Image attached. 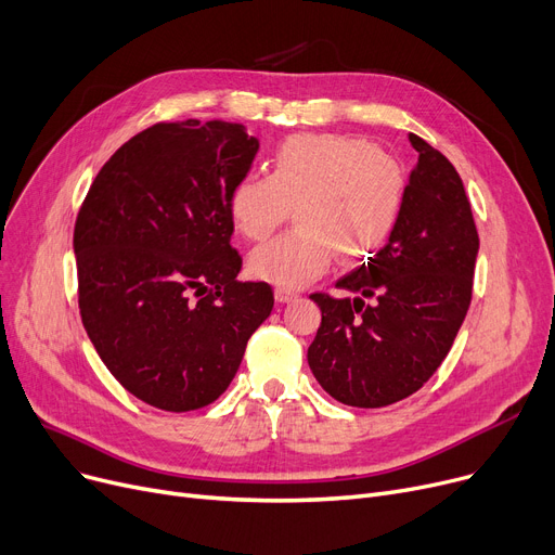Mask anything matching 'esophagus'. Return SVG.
Listing matches in <instances>:
<instances>
[{
	"label": "esophagus",
	"instance_id": "esophagus-1",
	"mask_svg": "<svg viewBox=\"0 0 555 555\" xmlns=\"http://www.w3.org/2000/svg\"><path fill=\"white\" fill-rule=\"evenodd\" d=\"M274 299H276L279 304H287V301H295V299H297V293H295V289L276 287V289H274Z\"/></svg>",
	"mask_w": 555,
	"mask_h": 555
}]
</instances>
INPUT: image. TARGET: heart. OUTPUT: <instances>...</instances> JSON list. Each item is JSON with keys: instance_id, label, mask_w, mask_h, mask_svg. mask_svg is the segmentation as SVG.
I'll return each instance as SVG.
<instances>
[{"instance_id": "b5f03b06", "label": "heart", "mask_w": 555, "mask_h": 555, "mask_svg": "<svg viewBox=\"0 0 555 555\" xmlns=\"http://www.w3.org/2000/svg\"><path fill=\"white\" fill-rule=\"evenodd\" d=\"M406 195L404 166L373 143L333 132L287 137L272 175L245 172L229 191V216L249 241H262L297 204V229L260 245L249 272L285 289L322 276L337 256L360 262L393 233Z\"/></svg>"}]
</instances>
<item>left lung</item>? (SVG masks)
<instances>
[{
	"label": "left lung",
	"instance_id": "left-lung-1",
	"mask_svg": "<svg viewBox=\"0 0 555 555\" xmlns=\"http://www.w3.org/2000/svg\"><path fill=\"white\" fill-rule=\"evenodd\" d=\"M410 141L418 162L389 243L335 285L358 297L310 295L322 308L308 348L312 375L335 400L364 410L429 380L473 299L479 236L468 195L446 155L416 134Z\"/></svg>",
	"mask_w": 555,
	"mask_h": 555
}]
</instances>
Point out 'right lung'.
Listing matches in <instances>:
<instances>
[{"label": "right lung", "mask_w": 555, "mask_h": 555, "mask_svg": "<svg viewBox=\"0 0 555 555\" xmlns=\"http://www.w3.org/2000/svg\"><path fill=\"white\" fill-rule=\"evenodd\" d=\"M258 139L243 124H155L116 151L74 227L82 326L139 400L191 412L218 400L274 306L243 283L229 191Z\"/></svg>", "instance_id": "right-lung-1"}]
</instances>
